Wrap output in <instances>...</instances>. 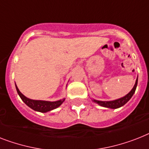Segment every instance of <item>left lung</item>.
Listing matches in <instances>:
<instances>
[{
	"label": "left lung",
	"instance_id": "obj_1",
	"mask_svg": "<svg viewBox=\"0 0 149 149\" xmlns=\"http://www.w3.org/2000/svg\"><path fill=\"white\" fill-rule=\"evenodd\" d=\"M137 83H138V78L137 79H136L135 86H134L132 89L130 91V93H129L126 95H125L124 97L121 98V99L114 100V101H98V100H93V102H95V103H98L99 105H100V106H103V107H106V108H111V109L119 108V107H121V106H124V105H125V104L126 103V102L130 100V99H131L132 96L133 95V94L135 93V89H136Z\"/></svg>",
	"mask_w": 149,
	"mask_h": 149
}]
</instances>
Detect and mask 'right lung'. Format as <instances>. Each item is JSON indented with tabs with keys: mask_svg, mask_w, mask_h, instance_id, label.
<instances>
[{
	"mask_svg": "<svg viewBox=\"0 0 149 149\" xmlns=\"http://www.w3.org/2000/svg\"><path fill=\"white\" fill-rule=\"evenodd\" d=\"M16 89H17L18 95H20V97L24 101V103L26 104V106H28L30 108L35 110V111H37V112H49V111H51V110L59 107L63 102L64 100H59V101H56V102H48V101H41V100H31V99L26 98V96H24L20 93V90L18 89L17 86H16Z\"/></svg>",
	"mask_w": 149,
	"mask_h": 149,
	"instance_id": "obj_1",
	"label": "right lung"
}]
</instances>
